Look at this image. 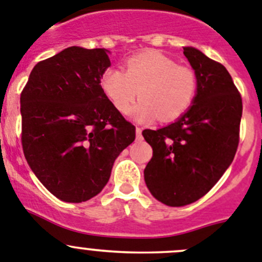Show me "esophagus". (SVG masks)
Segmentation results:
<instances>
[{
    "label": "esophagus",
    "instance_id": "esophagus-1",
    "mask_svg": "<svg viewBox=\"0 0 262 262\" xmlns=\"http://www.w3.org/2000/svg\"><path fill=\"white\" fill-rule=\"evenodd\" d=\"M136 133H137V138H141V137H142V128H139V126H137V128H136Z\"/></svg>",
    "mask_w": 262,
    "mask_h": 262
}]
</instances>
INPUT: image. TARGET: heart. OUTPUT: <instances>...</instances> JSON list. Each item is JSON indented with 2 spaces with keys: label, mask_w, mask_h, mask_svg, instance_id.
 <instances>
[{
  "label": "heart",
  "mask_w": 262,
  "mask_h": 262,
  "mask_svg": "<svg viewBox=\"0 0 262 262\" xmlns=\"http://www.w3.org/2000/svg\"><path fill=\"white\" fill-rule=\"evenodd\" d=\"M101 86L120 114H128L138 92L141 101L132 110L134 119L173 121L191 107L198 92L194 68L177 64L174 59L156 50L129 58L124 71L110 68L102 76Z\"/></svg>",
  "instance_id": "heart-1"
}]
</instances>
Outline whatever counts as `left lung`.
Listing matches in <instances>:
<instances>
[{"label":"left lung","mask_w":262,"mask_h":262,"mask_svg":"<svg viewBox=\"0 0 262 262\" xmlns=\"http://www.w3.org/2000/svg\"><path fill=\"white\" fill-rule=\"evenodd\" d=\"M183 54L198 76L192 106L165 128L142 132L152 147L145 181L155 199L170 207L204 196L233 163L239 145L241 93L221 63L195 48Z\"/></svg>","instance_id":"left-lung-1"}]
</instances>
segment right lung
Returning <instances> with one entry per match:
<instances>
[{"mask_svg": "<svg viewBox=\"0 0 262 262\" xmlns=\"http://www.w3.org/2000/svg\"><path fill=\"white\" fill-rule=\"evenodd\" d=\"M106 49L71 46L33 67L20 94L21 146L32 172L63 202L102 191L114 161L136 138L101 86Z\"/></svg>", "mask_w": 262, "mask_h": 262, "instance_id": "right-lung-1", "label": "right lung"}]
</instances>
